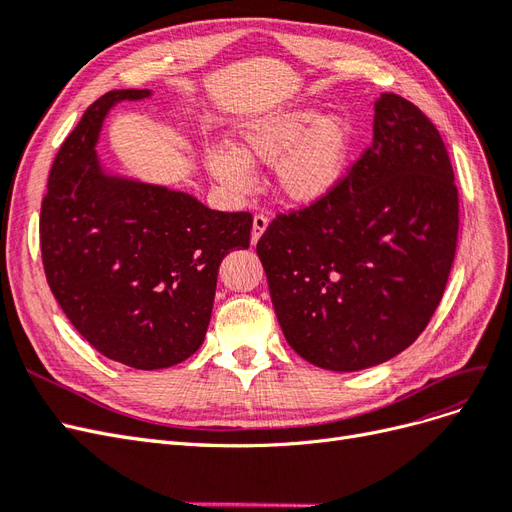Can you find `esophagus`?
I'll return each mask as SVG.
<instances>
[{"label":"esophagus","mask_w":512,"mask_h":512,"mask_svg":"<svg viewBox=\"0 0 512 512\" xmlns=\"http://www.w3.org/2000/svg\"><path fill=\"white\" fill-rule=\"evenodd\" d=\"M267 226H269L267 215H262V213L254 215V224H252V245L258 243V239L262 237V232L267 230Z\"/></svg>","instance_id":"esophagus-1"}]
</instances>
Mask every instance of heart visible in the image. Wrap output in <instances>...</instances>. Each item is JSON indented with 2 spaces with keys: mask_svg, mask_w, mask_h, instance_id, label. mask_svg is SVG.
Listing matches in <instances>:
<instances>
[{
  "mask_svg": "<svg viewBox=\"0 0 512 512\" xmlns=\"http://www.w3.org/2000/svg\"><path fill=\"white\" fill-rule=\"evenodd\" d=\"M354 126L344 115L316 117L312 108L260 115L237 128V145L205 153L211 177L235 194L252 190V164H275V185L294 205H316L344 179Z\"/></svg>",
  "mask_w": 512,
  "mask_h": 512,
  "instance_id": "heart-1",
  "label": "heart"
}]
</instances>
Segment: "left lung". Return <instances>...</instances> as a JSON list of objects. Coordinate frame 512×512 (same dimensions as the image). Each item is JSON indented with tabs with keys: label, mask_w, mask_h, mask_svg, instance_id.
Segmentation results:
<instances>
[{
	"label": "left lung",
	"mask_w": 512,
	"mask_h": 512,
	"mask_svg": "<svg viewBox=\"0 0 512 512\" xmlns=\"http://www.w3.org/2000/svg\"><path fill=\"white\" fill-rule=\"evenodd\" d=\"M374 108V143L331 196L280 213L256 245L286 342L331 371L406 350L455 260L459 196L440 132L397 94Z\"/></svg>",
	"instance_id": "1"
}]
</instances>
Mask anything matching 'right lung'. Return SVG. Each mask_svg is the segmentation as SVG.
<instances>
[{
	"label": "right lung",
	"instance_id": "right-lung-1",
	"mask_svg": "<svg viewBox=\"0 0 512 512\" xmlns=\"http://www.w3.org/2000/svg\"><path fill=\"white\" fill-rule=\"evenodd\" d=\"M91 104L59 147L40 209L46 282L59 307L106 359L164 369L203 344L224 256L250 247L252 213H224L175 192L106 175L96 143L117 102Z\"/></svg>",
	"mask_w": 512,
	"mask_h": 512
}]
</instances>
